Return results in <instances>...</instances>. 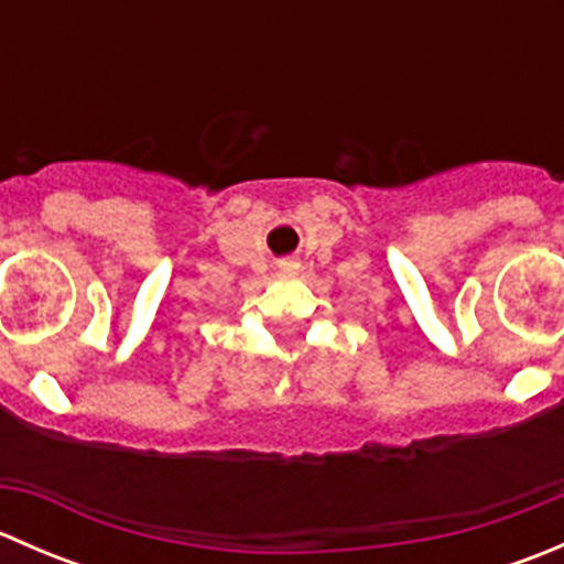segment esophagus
<instances>
[{"mask_svg": "<svg viewBox=\"0 0 564 564\" xmlns=\"http://www.w3.org/2000/svg\"><path fill=\"white\" fill-rule=\"evenodd\" d=\"M278 270H281V272H297L300 270V259H294V256H289V259H281V261H278Z\"/></svg>", "mask_w": 564, "mask_h": 564, "instance_id": "esophagus-1", "label": "esophagus"}]
</instances>
